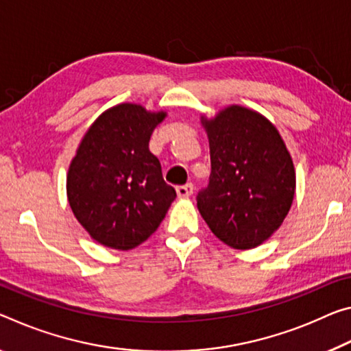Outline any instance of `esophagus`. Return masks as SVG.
<instances>
[{"instance_id": "1", "label": "esophagus", "mask_w": 351, "mask_h": 351, "mask_svg": "<svg viewBox=\"0 0 351 351\" xmlns=\"http://www.w3.org/2000/svg\"><path fill=\"white\" fill-rule=\"evenodd\" d=\"M176 193H178V197H180V198H189L193 193V184L189 182V184L176 187Z\"/></svg>"}]
</instances>
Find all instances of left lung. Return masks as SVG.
Instances as JSON below:
<instances>
[{"instance_id": "left-lung-1", "label": "left lung", "mask_w": 351, "mask_h": 351, "mask_svg": "<svg viewBox=\"0 0 351 351\" xmlns=\"http://www.w3.org/2000/svg\"><path fill=\"white\" fill-rule=\"evenodd\" d=\"M209 138V186L197 206L210 231L236 250L259 247L282 225L295 195V169L275 125L239 104L213 119L202 115Z\"/></svg>"}]
</instances>
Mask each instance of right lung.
<instances>
[{
  "mask_svg": "<svg viewBox=\"0 0 351 351\" xmlns=\"http://www.w3.org/2000/svg\"><path fill=\"white\" fill-rule=\"evenodd\" d=\"M167 117L121 103L98 117L82 137L66 173V198L93 241L132 250L158 230L176 198L148 143Z\"/></svg>",
  "mask_w": 351,
  "mask_h": 351,
  "instance_id": "1",
  "label": "right lung"
}]
</instances>
